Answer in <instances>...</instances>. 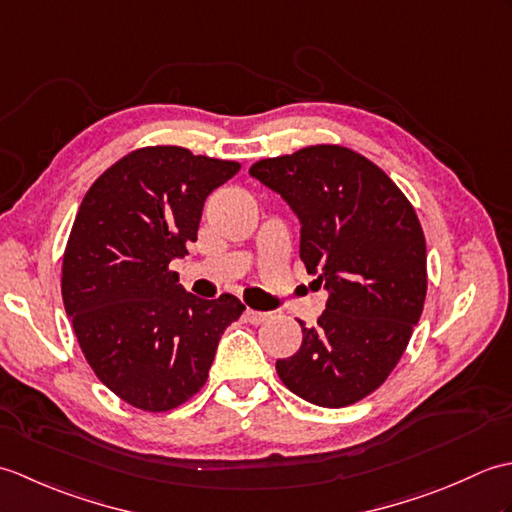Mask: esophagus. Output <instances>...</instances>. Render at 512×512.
I'll list each match as a JSON object with an SVG mask.
<instances>
[{
	"label": "esophagus",
	"mask_w": 512,
	"mask_h": 512,
	"mask_svg": "<svg viewBox=\"0 0 512 512\" xmlns=\"http://www.w3.org/2000/svg\"><path fill=\"white\" fill-rule=\"evenodd\" d=\"M270 317H273V314L270 312H262V310H253V308H246V312H244V319L248 321V323H253V325H259V323H266Z\"/></svg>",
	"instance_id": "1"
}]
</instances>
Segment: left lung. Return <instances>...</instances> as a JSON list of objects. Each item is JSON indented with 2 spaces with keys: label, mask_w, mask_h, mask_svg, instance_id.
I'll list each match as a JSON object with an SVG mask.
<instances>
[{
  "label": "left lung",
  "mask_w": 512,
  "mask_h": 512,
  "mask_svg": "<svg viewBox=\"0 0 512 512\" xmlns=\"http://www.w3.org/2000/svg\"><path fill=\"white\" fill-rule=\"evenodd\" d=\"M248 173L297 215L301 262L328 290L317 325L299 321V352L277 361L281 383L312 405H354L385 383L422 314L418 215L383 169L339 145L259 160Z\"/></svg>",
  "instance_id": "1"
}]
</instances>
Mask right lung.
<instances>
[{
	"mask_svg": "<svg viewBox=\"0 0 512 512\" xmlns=\"http://www.w3.org/2000/svg\"><path fill=\"white\" fill-rule=\"evenodd\" d=\"M239 162L145 147L96 180L63 255L61 295L94 374L132 407L169 411L198 394L224 330L244 312L233 295L198 299L173 259L198 239L204 202Z\"/></svg>",
	"mask_w": 512,
	"mask_h": 512,
	"instance_id": "1",
	"label": "right lung"
}]
</instances>
